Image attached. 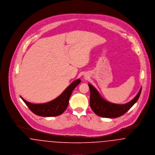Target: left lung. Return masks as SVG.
Here are the masks:
<instances>
[{"mask_svg":"<svg viewBox=\"0 0 155 155\" xmlns=\"http://www.w3.org/2000/svg\"><path fill=\"white\" fill-rule=\"evenodd\" d=\"M90 106L97 116L106 118H116L121 116L137 102L139 99L142 88L132 101L124 104L110 103L103 99L98 91L90 84Z\"/></svg>","mask_w":155,"mask_h":155,"instance_id":"obj_1","label":"left lung"}]
</instances>
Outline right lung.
Listing matches in <instances>:
<instances>
[{
	"label": "right lung",
	"mask_w": 155,
	"mask_h": 155,
	"mask_svg": "<svg viewBox=\"0 0 155 155\" xmlns=\"http://www.w3.org/2000/svg\"><path fill=\"white\" fill-rule=\"evenodd\" d=\"M80 82V79L73 82L60 96L48 103L33 104L26 101L21 96L20 97L30 110L36 115L42 117L58 116L66 110L73 91Z\"/></svg>",
	"instance_id": "1"
}]
</instances>
